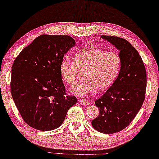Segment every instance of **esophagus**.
<instances>
[{
    "mask_svg": "<svg viewBox=\"0 0 159 159\" xmlns=\"http://www.w3.org/2000/svg\"><path fill=\"white\" fill-rule=\"evenodd\" d=\"M80 103L82 104V105H84V106H85L89 105V102L87 101V100H85V99H80Z\"/></svg>",
    "mask_w": 159,
    "mask_h": 159,
    "instance_id": "esophagus-1",
    "label": "esophagus"
}]
</instances>
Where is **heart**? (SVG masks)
Segmentation results:
<instances>
[{"instance_id": "1", "label": "heart", "mask_w": 159, "mask_h": 159, "mask_svg": "<svg viewBox=\"0 0 159 159\" xmlns=\"http://www.w3.org/2000/svg\"><path fill=\"white\" fill-rule=\"evenodd\" d=\"M74 61L63 59L60 63V75L65 83L71 85L80 71H85L84 81L78 82L71 88V94L84 97L98 89L105 90L113 84L121 66V58L114 51L95 46H88L77 51Z\"/></svg>"}]
</instances>
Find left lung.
Here are the masks:
<instances>
[{"instance_id": "left-lung-1", "label": "left lung", "mask_w": 159, "mask_h": 159, "mask_svg": "<svg viewBox=\"0 0 159 159\" xmlns=\"http://www.w3.org/2000/svg\"><path fill=\"white\" fill-rule=\"evenodd\" d=\"M119 50L121 69L108 90L95 101L100 110L92 125L97 131L113 134L129 125L142 107L146 90V71L137 50L123 38L101 35Z\"/></svg>"}]
</instances>
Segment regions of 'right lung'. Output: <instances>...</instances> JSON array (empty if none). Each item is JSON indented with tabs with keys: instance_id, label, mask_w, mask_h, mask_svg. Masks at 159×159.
<instances>
[{
	"instance_id": "right-lung-1",
	"label": "right lung",
	"mask_w": 159,
	"mask_h": 159,
	"mask_svg": "<svg viewBox=\"0 0 159 159\" xmlns=\"http://www.w3.org/2000/svg\"><path fill=\"white\" fill-rule=\"evenodd\" d=\"M75 45L70 36L43 34L13 64L12 98L24 121L34 129L50 131L60 127L77 103V98L65 93L59 70L64 55Z\"/></svg>"
}]
</instances>
